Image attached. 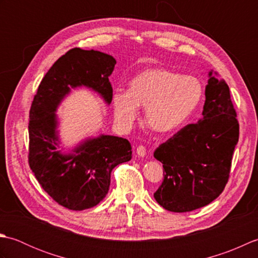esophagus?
I'll return each instance as SVG.
<instances>
[{
    "instance_id": "1",
    "label": "esophagus",
    "mask_w": 258,
    "mask_h": 258,
    "mask_svg": "<svg viewBox=\"0 0 258 258\" xmlns=\"http://www.w3.org/2000/svg\"><path fill=\"white\" fill-rule=\"evenodd\" d=\"M136 153H138V155L140 156V157H144L145 155H146V149L144 146H142V145H140L138 149H136Z\"/></svg>"
}]
</instances>
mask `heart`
Listing matches in <instances>:
<instances>
[{"mask_svg":"<svg viewBox=\"0 0 258 258\" xmlns=\"http://www.w3.org/2000/svg\"><path fill=\"white\" fill-rule=\"evenodd\" d=\"M204 93L202 82L165 68L142 71L130 82L127 91L117 90L112 95L115 120L128 128L145 107V120L157 133L179 128L200 106Z\"/></svg>","mask_w":258,"mask_h":258,"instance_id":"obj_1","label":"heart"}]
</instances>
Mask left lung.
<instances>
[{
    "label": "left lung",
    "instance_id": "8db88e82",
    "mask_svg": "<svg viewBox=\"0 0 258 258\" xmlns=\"http://www.w3.org/2000/svg\"><path fill=\"white\" fill-rule=\"evenodd\" d=\"M203 118L188 124L154 152L165 171L154 193L169 212L206 206L225 188L239 126L226 82L211 70L205 87Z\"/></svg>",
    "mask_w": 258,
    "mask_h": 258
}]
</instances>
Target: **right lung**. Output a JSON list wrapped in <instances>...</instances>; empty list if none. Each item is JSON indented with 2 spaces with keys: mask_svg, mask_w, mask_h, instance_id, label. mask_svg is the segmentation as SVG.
Here are the masks:
<instances>
[{
  "mask_svg": "<svg viewBox=\"0 0 258 258\" xmlns=\"http://www.w3.org/2000/svg\"><path fill=\"white\" fill-rule=\"evenodd\" d=\"M116 59L95 50L72 48L43 78L30 111V167L38 183L59 205L84 211L106 196L111 172L131 161L130 142L118 136H89L67 149L59 135L58 106L71 92L86 87L109 105L108 78Z\"/></svg>",
  "mask_w": 258,
  "mask_h": 258,
  "instance_id": "right-lung-1",
  "label": "right lung"
}]
</instances>
